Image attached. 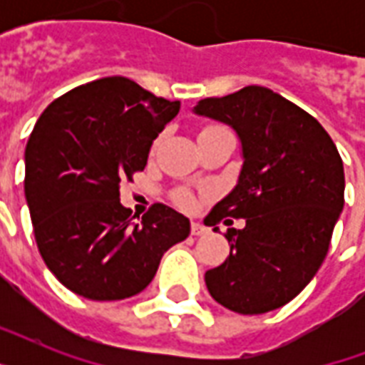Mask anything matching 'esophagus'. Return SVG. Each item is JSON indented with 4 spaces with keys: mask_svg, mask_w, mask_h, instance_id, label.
Returning <instances> with one entry per match:
<instances>
[{
    "mask_svg": "<svg viewBox=\"0 0 365 365\" xmlns=\"http://www.w3.org/2000/svg\"><path fill=\"white\" fill-rule=\"evenodd\" d=\"M191 233H193L195 237H202V235H208V229H206L202 223L193 222L191 223Z\"/></svg>",
    "mask_w": 365,
    "mask_h": 365,
    "instance_id": "esophagus-1",
    "label": "esophagus"
}]
</instances>
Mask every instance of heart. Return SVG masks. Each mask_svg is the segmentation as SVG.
<instances>
[{
	"label": "heart",
	"instance_id": "heart-1",
	"mask_svg": "<svg viewBox=\"0 0 365 365\" xmlns=\"http://www.w3.org/2000/svg\"><path fill=\"white\" fill-rule=\"evenodd\" d=\"M189 195L187 193H180L178 195V202H180V205H189Z\"/></svg>",
	"mask_w": 365,
	"mask_h": 365
}]
</instances>
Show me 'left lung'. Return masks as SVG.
<instances>
[{
    "instance_id": "obj_1",
    "label": "left lung",
    "mask_w": 365,
    "mask_h": 365,
    "mask_svg": "<svg viewBox=\"0 0 365 365\" xmlns=\"http://www.w3.org/2000/svg\"><path fill=\"white\" fill-rule=\"evenodd\" d=\"M193 113L231 126L242 148L237 185L205 223L217 231L225 217H244L246 225L227 231L231 252L206 271V288L239 314L274 311L311 282L328 254L345 205L339 151L314 117L257 85L200 100Z\"/></svg>"
}]
</instances>
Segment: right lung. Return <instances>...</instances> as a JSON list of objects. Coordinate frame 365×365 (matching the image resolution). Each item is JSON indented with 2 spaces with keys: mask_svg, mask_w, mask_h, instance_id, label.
I'll return each mask as SVG.
<instances>
[{
  "mask_svg": "<svg viewBox=\"0 0 365 365\" xmlns=\"http://www.w3.org/2000/svg\"><path fill=\"white\" fill-rule=\"evenodd\" d=\"M178 111V100L115 76L66 93L37 119L24 153L26 202L45 265L73 294H140L166 250L189 237V220L170 206L157 202L138 225L119 199Z\"/></svg>",
  "mask_w": 365,
  "mask_h": 365,
  "instance_id": "add662e5",
  "label": "right lung"
}]
</instances>
